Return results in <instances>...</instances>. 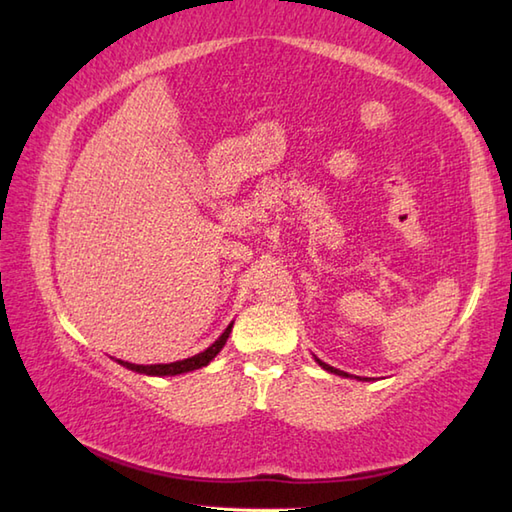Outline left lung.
Masks as SVG:
<instances>
[{"label":"left lung","instance_id":"8db88e82","mask_svg":"<svg viewBox=\"0 0 512 512\" xmlns=\"http://www.w3.org/2000/svg\"><path fill=\"white\" fill-rule=\"evenodd\" d=\"M314 361H317L323 369H325V372H332V374H336V376H345V378H352L350 374H345V372H341V369H336V367H330V365H325L323 361H319V358L317 356H314ZM354 378H358V376H354ZM361 380H367V378H361Z\"/></svg>","mask_w":512,"mask_h":512}]
</instances>
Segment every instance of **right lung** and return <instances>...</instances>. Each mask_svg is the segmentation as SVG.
Here are the masks:
<instances>
[{"label":"right lung","mask_w":512,"mask_h":512,"mask_svg":"<svg viewBox=\"0 0 512 512\" xmlns=\"http://www.w3.org/2000/svg\"><path fill=\"white\" fill-rule=\"evenodd\" d=\"M231 330H233V323H228V328L222 332L220 339H217L211 347H206L204 352L195 354L191 358H184V361L165 363V365H134V363H127V361H118V363H121L127 369H132V372L147 374V376H176V374H184V372H193V369H200L204 365H209L213 358L220 354V350L224 347Z\"/></svg>","instance_id":"add662e5"}]
</instances>
